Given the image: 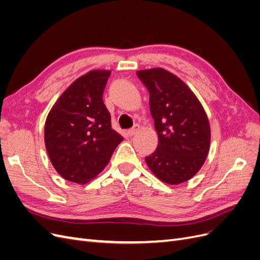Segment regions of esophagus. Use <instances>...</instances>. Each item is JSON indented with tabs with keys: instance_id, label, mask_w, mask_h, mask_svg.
I'll return each instance as SVG.
<instances>
[{
	"instance_id": "esophagus-1",
	"label": "esophagus",
	"mask_w": 260,
	"mask_h": 260,
	"mask_svg": "<svg viewBox=\"0 0 260 260\" xmlns=\"http://www.w3.org/2000/svg\"><path fill=\"white\" fill-rule=\"evenodd\" d=\"M140 131V125L139 124H135V127H133L132 129H130L129 131H128V135L130 136V137H132V136H135V135H137V133Z\"/></svg>"
}]
</instances>
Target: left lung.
<instances>
[{
	"mask_svg": "<svg viewBox=\"0 0 260 260\" xmlns=\"http://www.w3.org/2000/svg\"><path fill=\"white\" fill-rule=\"evenodd\" d=\"M149 93V108L158 136L155 152L145 157L153 174L167 184L193 178L206 160L210 125L205 109L188 86L164 68L137 72Z\"/></svg>",
	"mask_w": 260,
	"mask_h": 260,
	"instance_id": "left-lung-1",
	"label": "left lung"
}]
</instances>
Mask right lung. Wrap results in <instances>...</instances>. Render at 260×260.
<instances>
[{
	"label": "right lung",
	"mask_w": 260,
	"mask_h": 260,
	"mask_svg": "<svg viewBox=\"0 0 260 260\" xmlns=\"http://www.w3.org/2000/svg\"><path fill=\"white\" fill-rule=\"evenodd\" d=\"M111 72L91 70L62 92L45 120L50 160L70 182L84 184L107 166L123 138L112 128L103 93Z\"/></svg>",
	"instance_id": "obj_1"
}]
</instances>
